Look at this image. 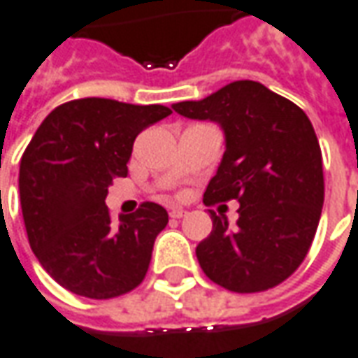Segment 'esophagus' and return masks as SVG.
<instances>
[{"instance_id":"34e87169","label":"esophagus","mask_w":358,"mask_h":358,"mask_svg":"<svg viewBox=\"0 0 358 358\" xmlns=\"http://www.w3.org/2000/svg\"><path fill=\"white\" fill-rule=\"evenodd\" d=\"M171 217L172 219H182V217H186V211H184V209H180V207H172Z\"/></svg>"}]
</instances>
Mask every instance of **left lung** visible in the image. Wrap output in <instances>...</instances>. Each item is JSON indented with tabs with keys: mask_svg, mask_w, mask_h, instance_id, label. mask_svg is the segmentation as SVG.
<instances>
[{
	"mask_svg": "<svg viewBox=\"0 0 358 358\" xmlns=\"http://www.w3.org/2000/svg\"><path fill=\"white\" fill-rule=\"evenodd\" d=\"M172 108L222 127L227 149L203 203H240L234 229L209 211L213 231L196 248L203 273L232 292L283 283L308 254L324 205L322 151L308 116L257 81H234Z\"/></svg>",
	"mask_w": 358,
	"mask_h": 358,
	"instance_id": "left-lung-1",
	"label": "left lung"
}]
</instances>
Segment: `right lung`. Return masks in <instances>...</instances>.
<instances>
[{"mask_svg": "<svg viewBox=\"0 0 358 358\" xmlns=\"http://www.w3.org/2000/svg\"><path fill=\"white\" fill-rule=\"evenodd\" d=\"M169 114L161 104L69 101L50 112L24 149L19 194L29 244L67 291L102 301L145 279L166 209L145 201L114 221L104 199L112 180L127 176L136 137Z\"/></svg>", "mask_w": 358, "mask_h": 358, "instance_id": "right-lung-1", "label": "right lung"}]
</instances>
